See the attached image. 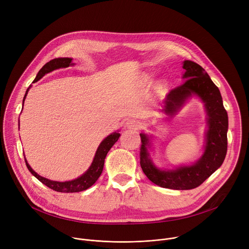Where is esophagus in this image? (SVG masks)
Listing matches in <instances>:
<instances>
[{"mask_svg": "<svg viewBox=\"0 0 249 249\" xmlns=\"http://www.w3.org/2000/svg\"><path fill=\"white\" fill-rule=\"evenodd\" d=\"M126 127L128 129H132V130H138L140 129L141 127V123L136 120V119H129L127 122H126Z\"/></svg>", "mask_w": 249, "mask_h": 249, "instance_id": "esophagus-1", "label": "esophagus"}]
</instances>
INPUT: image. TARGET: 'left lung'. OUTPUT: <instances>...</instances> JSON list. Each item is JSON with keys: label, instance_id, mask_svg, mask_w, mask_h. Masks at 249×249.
Returning <instances> with one entry per match:
<instances>
[{"label": "left lung", "instance_id": "obj_1", "mask_svg": "<svg viewBox=\"0 0 249 249\" xmlns=\"http://www.w3.org/2000/svg\"><path fill=\"white\" fill-rule=\"evenodd\" d=\"M182 68L185 70L183 74L185 81L169 91L163 111L166 114L175 113L192 93L202 98L209 124L204 155L193 165L181 166L175 170H160L149 158L148 136L140 134L142 143L140 164L144 173L155 184L175 190H189L200 186L222 165L228 150V113L224 107L220 89L197 63L186 60Z\"/></svg>", "mask_w": 249, "mask_h": 249}]
</instances>
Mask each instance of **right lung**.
I'll use <instances>...</instances> for the list:
<instances>
[{"instance_id": "1", "label": "right lung", "mask_w": 249, "mask_h": 249, "mask_svg": "<svg viewBox=\"0 0 249 249\" xmlns=\"http://www.w3.org/2000/svg\"><path fill=\"white\" fill-rule=\"evenodd\" d=\"M70 65H72V59L71 58H56L53 59L49 62H47L38 72L36 78H35V82L40 80L45 74H48L52 71L59 69V68H67ZM29 88L26 89V92L24 94L23 97V101L25 99V96L27 94ZM120 134L115 132L109 136L106 137L98 147L96 154L94 156L93 161L90 165V167L89 168V170L83 174L82 176H80L79 178L72 180V181H66V182H58V181H52L49 180L47 178H44V177L38 175L36 172H35L27 163L26 160H25V164L28 168V170L36 177V178L42 182L43 184H45L47 187L57 191V192H63V193H73V192H80L83 190H86L88 188H89L92 184L95 183V181L98 179V177L100 176L102 169H103V164H104V160L106 155L109 152V150L111 149V147L116 143L117 140L119 139Z\"/></svg>"}]
</instances>
